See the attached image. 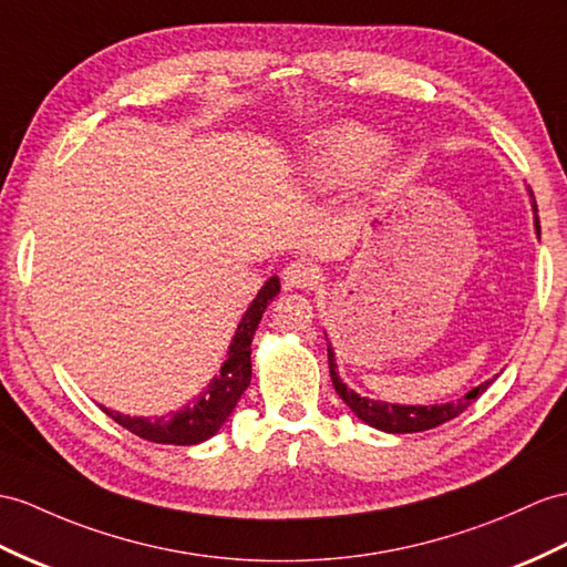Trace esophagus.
Instances as JSON below:
<instances>
[{
  "label": "esophagus",
  "instance_id": "34e87169",
  "mask_svg": "<svg viewBox=\"0 0 567 567\" xmlns=\"http://www.w3.org/2000/svg\"><path fill=\"white\" fill-rule=\"evenodd\" d=\"M281 279L288 288H312L317 284V269L308 261H291L284 269Z\"/></svg>",
  "mask_w": 567,
  "mask_h": 567
}]
</instances>
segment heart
Segmentation results:
<instances>
[{
    "instance_id": "obj_1",
    "label": "heart",
    "mask_w": 567,
    "mask_h": 567,
    "mask_svg": "<svg viewBox=\"0 0 567 567\" xmlns=\"http://www.w3.org/2000/svg\"><path fill=\"white\" fill-rule=\"evenodd\" d=\"M384 151L388 140L365 124L341 122L302 144L296 171L312 189H337L361 177Z\"/></svg>"
}]
</instances>
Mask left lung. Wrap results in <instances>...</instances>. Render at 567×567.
I'll return each instance as SVG.
<instances>
[{
    "instance_id": "1",
    "label": "left lung",
    "mask_w": 567,
    "mask_h": 567,
    "mask_svg": "<svg viewBox=\"0 0 567 567\" xmlns=\"http://www.w3.org/2000/svg\"><path fill=\"white\" fill-rule=\"evenodd\" d=\"M527 192H529V202H532V212H534V230H536V236L542 238V226H538V216H536L538 209H536L534 192L532 189H527ZM327 353H329V375H331V384H334L337 394L343 399V402H347V406L355 413L358 419L372 427H378V431H384V433H421V431H431V427H437L452 419H457L460 413L466 406H472V402H476V396L486 392L488 384L495 380V378L486 380L483 384H478V388L468 390L464 396L457 399V402L425 404V406L390 404V402H380V399H370V396L358 394L339 378L337 353H334V349H331L329 339H327Z\"/></svg>"
}]
</instances>
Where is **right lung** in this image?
Instances as JSON below:
<instances>
[{"mask_svg":"<svg viewBox=\"0 0 567 567\" xmlns=\"http://www.w3.org/2000/svg\"><path fill=\"white\" fill-rule=\"evenodd\" d=\"M281 281L279 276H271V279L259 288L257 298L250 302V308L245 310L243 320L238 322L236 337H233L228 347V358L220 365L218 375L206 384V390L187 402L183 409L165 413V416H124L120 411H110L101 406L110 419L127 427L130 433L140 435L151 443L161 445H197L204 440L214 437L220 425L228 421V416L236 409L238 399L247 390L252 378V337L259 327L261 315H265L269 302L279 296Z\"/></svg>","mask_w":567,"mask_h":567,"instance_id":"add662e5","label":"right lung"}]
</instances>
